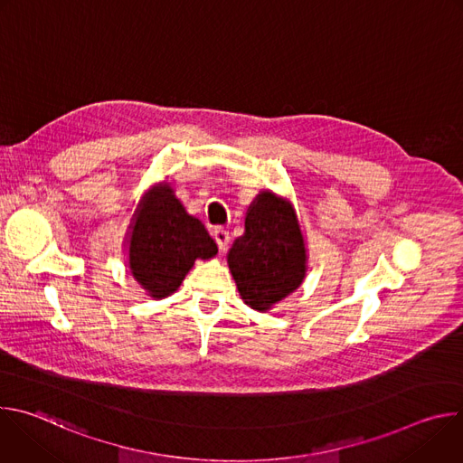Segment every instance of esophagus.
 <instances>
[{"label":"esophagus","instance_id":"obj_1","mask_svg":"<svg viewBox=\"0 0 463 463\" xmlns=\"http://www.w3.org/2000/svg\"><path fill=\"white\" fill-rule=\"evenodd\" d=\"M213 238L216 240V243H218L220 250H225V249H227V245H229V240H231L229 231H227L225 227H216V229L213 231Z\"/></svg>","mask_w":463,"mask_h":463}]
</instances>
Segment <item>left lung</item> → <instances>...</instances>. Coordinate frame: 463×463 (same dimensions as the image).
Wrapping results in <instances>:
<instances>
[{
  "instance_id": "8db88e82",
  "label": "left lung",
  "mask_w": 463,
  "mask_h": 463,
  "mask_svg": "<svg viewBox=\"0 0 463 463\" xmlns=\"http://www.w3.org/2000/svg\"><path fill=\"white\" fill-rule=\"evenodd\" d=\"M241 300L266 313L293 295L307 273V247L293 203L260 190L245 214V231L227 252Z\"/></svg>"
}]
</instances>
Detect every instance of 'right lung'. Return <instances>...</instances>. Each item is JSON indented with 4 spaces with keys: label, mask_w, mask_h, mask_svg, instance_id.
Listing matches in <instances>:
<instances>
[{
    "label": "right lung",
    "mask_w": 463,
    "mask_h": 463,
    "mask_svg": "<svg viewBox=\"0 0 463 463\" xmlns=\"http://www.w3.org/2000/svg\"><path fill=\"white\" fill-rule=\"evenodd\" d=\"M126 266L154 300L174 295L195 260L218 254L205 225L188 214L168 181L145 192L124 236Z\"/></svg>",
    "instance_id": "right-lung-1"
}]
</instances>
